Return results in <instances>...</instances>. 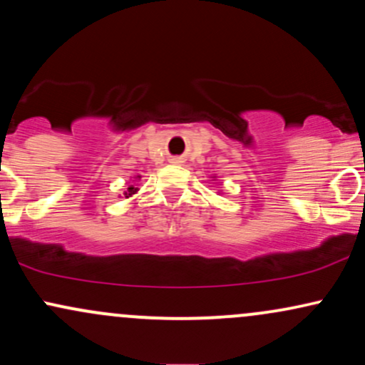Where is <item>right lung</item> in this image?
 Segmentation results:
<instances>
[{
  "mask_svg": "<svg viewBox=\"0 0 365 365\" xmlns=\"http://www.w3.org/2000/svg\"><path fill=\"white\" fill-rule=\"evenodd\" d=\"M135 192H137V188H133V187H130V188H128V194H125V195H127V197H128V195H132V194H135Z\"/></svg>",
  "mask_w": 365,
  "mask_h": 365,
  "instance_id": "1",
  "label": "right lung"
}]
</instances>
